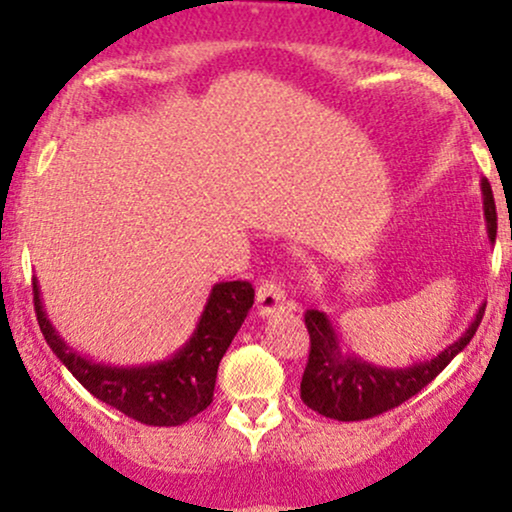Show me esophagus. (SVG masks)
Wrapping results in <instances>:
<instances>
[{"instance_id":"obj_1","label":"esophagus","mask_w":512,"mask_h":512,"mask_svg":"<svg viewBox=\"0 0 512 512\" xmlns=\"http://www.w3.org/2000/svg\"><path fill=\"white\" fill-rule=\"evenodd\" d=\"M286 293L281 291L279 284L274 281H262L260 289H257V315L260 317H272L284 308Z\"/></svg>"}]
</instances>
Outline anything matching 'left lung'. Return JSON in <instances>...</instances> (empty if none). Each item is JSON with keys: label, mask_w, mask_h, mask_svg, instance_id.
<instances>
[{"label": "left lung", "mask_w": 512, "mask_h": 512, "mask_svg": "<svg viewBox=\"0 0 512 512\" xmlns=\"http://www.w3.org/2000/svg\"><path fill=\"white\" fill-rule=\"evenodd\" d=\"M484 216L489 243H496V204L489 180L481 178ZM486 303L479 305L460 339L445 346L438 356L424 358L404 368H387L366 358L342 351V337L332 320L320 310L305 313V327L310 334V356L303 370L301 399L305 407L337 421H361L395 409L443 373V368L472 342L484 317Z\"/></svg>", "instance_id": "left-lung-1"}]
</instances>
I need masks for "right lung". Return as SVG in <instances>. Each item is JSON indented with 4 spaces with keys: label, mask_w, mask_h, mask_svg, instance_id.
<instances>
[{
    "label": "right lung",
    "mask_w": 512,
    "mask_h": 512,
    "mask_svg": "<svg viewBox=\"0 0 512 512\" xmlns=\"http://www.w3.org/2000/svg\"><path fill=\"white\" fill-rule=\"evenodd\" d=\"M33 301L52 354L93 397L146 426H180L214 399L216 370L255 303V289L248 281L211 286L190 339L175 354L144 366H108L72 349L45 313L38 279H33Z\"/></svg>",
    "instance_id": "right-lung-1"
}]
</instances>
